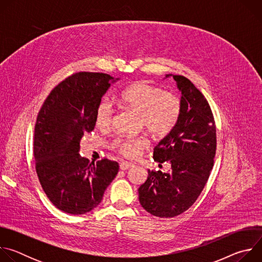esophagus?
I'll use <instances>...</instances> for the list:
<instances>
[{"label": "esophagus", "instance_id": "34e87169", "mask_svg": "<svg viewBox=\"0 0 262 262\" xmlns=\"http://www.w3.org/2000/svg\"><path fill=\"white\" fill-rule=\"evenodd\" d=\"M119 167H120L121 170H127V169L134 167V165L130 164V163H127V162H121L120 165H119Z\"/></svg>", "mask_w": 262, "mask_h": 262}]
</instances>
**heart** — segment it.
Here are the masks:
<instances>
[{
	"instance_id": "heart-1",
	"label": "heart",
	"mask_w": 262,
	"mask_h": 262,
	"mask_svg": "<svg viewBox=\"0 0 262 262\" xmlns=\"http://www.w3.org/2000/svg\"><path fill=\"white\" fill-rule=\"evenodd\" d=\"M124 107L139 113V123L157 138L168 136L177 125L181 112L182 100L174 92L152 85L146 81L130 84L118 95ZM115 117V108L108 98H102L95 108V124L105 130L112 127ZM149 146L144 136L118 138L112 143V148L125 159L138 158Z\"/></svg>"
}]
</instances>
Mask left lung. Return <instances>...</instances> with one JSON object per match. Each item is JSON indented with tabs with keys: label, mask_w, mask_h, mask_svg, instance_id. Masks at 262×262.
I'll use <instances>...</instances> for the list:
<instances>
[{
	"label": "left lung",
	"mask_w": 262,
	"mask_h": 262,
	"mask_svg": "<svg viewBox=\"0 0 262 262\" xmlns=\"http://www.w3.org/2000/svg\"><path fill=\"white\" fill-rule=\"evenodd\" d=\"M169 77V76H167ZM181 91L182 112L176 127L155 148L154 160L171 165L168 173L148 170L139 188L142 207L160 217H174L198 199L213 167L215 123L204 95L183 76H173Z\"/></svg>",
	"instance_id": "8db88e82"
}]
</instances>
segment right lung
<instances>
[{
	"instance_id": "add662e5",
	"label": "right lung",
	"mask_w": 262,
	"mask_h": 262,
	"mask_svg": "<svg viewBox=\"0 0 262 262\" xmlns=\"http://www.w3.org/2000/svg\"><path fill=\"white\" fill-rule=\"evenodd\" d=\"M112 79L102 72L73 73L51 91L37 116L36 173L50 201L66 213L95 208L119 171L115 161L94 164L80 156L81 139L94 129L96 105Z\"/></svg>"
}]
</instances>
